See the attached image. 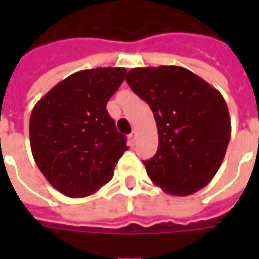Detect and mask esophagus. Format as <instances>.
<instances>
[{
    "mask_svg": "<svg viewBox=\"0 0 259 259\" xmlns=\"http://www.w3.org/2000/svg\"><path fill=\"white\" fill-rule=\"evenodd\" d=\"M136 139H137V132H136V130H133V132H132V133H130V135H129L130 146H135Z\"/></svg>",
    "mask_w": 259,
    "mask_h": 259,
    "instance_id": "34e87169",
    "label": "esophagus"
}]
</instances>
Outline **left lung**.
<instances>
[{
	"label": "left lung",
	"instance_id": "obj_1",
	"mask_svg": "<svg viewBox=\"0 0 259 259\" xmlns=\"http://www.w3.org/2000/svg\"><path fill=\"white\" fill-rule=\"evenodd\" d=\"M126 81L157 122L158 151L143 162L148 178L172 195L205 187L221 168L232 133L222 94L182 66L135 68Z\"/></svg>",
	"mask_w": 259,
	"mask_h": 259
}]
</instances>
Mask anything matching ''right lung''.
Returning <instances> with one entry per match:
<instances>
[{
	"mask_svg": "<svg viewBox=\"0 0 259 259\" xmlns=\"http://www.w3.org/2000/svg\"><path fill=\"white\" fill-rule=\"evenodd\" d=\"M124 68H96L70 74L37 102L29 133L33 158L53 187L87 197L112 179L127 146L107 111Z\"/></svg>",
	"mask_w": 259,
	"mask_h": 259,
	"instance_id": "obj_1",
	"label": "right lung"
}]
</instances>
